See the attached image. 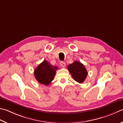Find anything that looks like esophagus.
<instances>
[{"label": "esophagus", "instance_id": "obj_1", "mask_svg": "<svg viewBox=\"0 0 123 123\" xmlns=\"http://www.w3.org/2000/svg\"><path fill=\"white\" fill-rule=\"evenodd\" d=\"M60 65H61V66L62 67L64 68V67L66 66V63L65 62H64L63 61H61V62H60Z\"/></svg>", "mask_w": 123, "mask_h": 123}]
</instances>
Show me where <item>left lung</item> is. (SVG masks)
I'll list each match as a JSON object with an SVG mask.
<instances>
[{
	"instance_id": "1",
	"label": "left lung",
	"mask_w": 123,
	"mask_h": 123,
	"mask_svg": "<svg viewBox=\"0 0 123 123\" xmlns=\"http://www.w3.org/2000/svg\"><path fill=\"white\" fill-rule=\"evenodd\" d=\"M68 69L73 79L80 83H82L88 75V72L84 66L81 62H74L68 66Z\"/></svg>"
}]
</instances>
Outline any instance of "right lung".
Wrapping results in <instances>:
<instances>
[{"label":"right lung","mask_w":123,"mask_h":123,"mask_svg":"<svg viewBox=\"0 0 123 123\" xmlns=\"http://www.w3.org/2000/svg\"><path fill=\"white\" fill-rule=\"evenodd\" d=\"M57 69L56 66H52L49 62L44 60L35 69L34 74L35 79L40 84L48 86L54 80Z\"/></svg>","instance_id":"add662e5"}]
</instances>
